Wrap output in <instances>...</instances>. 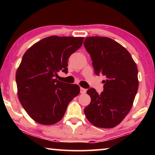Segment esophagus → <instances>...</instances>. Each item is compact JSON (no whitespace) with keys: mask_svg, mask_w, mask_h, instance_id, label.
<instances>
[{"mask_svg":"<svg viewBox=\"0 0 155 155\" xmlns=\"http://www.w3.org/2000/svg\"><path fill=\"white\" fill-rule=\"evenodd\" d=\"M86 90L84 88H82V87H80V93H82V94H84V93L86 92Z\"/></svg>","mask_w":155,"mask_h":155,"instance_id":"1","label":"esophagus"}]
</instances>
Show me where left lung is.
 Returning a JSON list of instances; mask_svg holds the SVG:
<instances>
[{
	"label": "left lung",
	"mask_w": 155,
	"mask_h": 155,
	"mask_svg": "<svg viewBox=\"0 0 155 155\" xmlns=\"http://www.w3.org/2000/svg\"><path fill=\"white\" fill-rule=\"evenodd\" d=\"M84 46L90 54L96 75L106 76L104 90L87 91L91 101L84 110L94 126L111 128L120 124L130 111L138 89L137 68L126 48L109 37H89Z\"/></svg>",
	"instance_id": "1"
}]
</instances>
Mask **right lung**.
Here are the masks:
<instances>
[{
  "label": "right lung",
  "mask_w": 155,
  "mask_h": 155,
  "mask_svg": "<svg viewBox=\"0 0 155 155\" xmlns=\"http://www.w3.org/2000/svg\"><path fill=\"white\" fill-rule=\"evenodd\" d=\"M84 37L50 36L23 55L16 72L18 96L27 114L38 124L53 125L62 119L80 87L58 81V72L68 73L70 56L81 47Z\"/></svg>",
  "instance_id": "1"
}]
</instances>
